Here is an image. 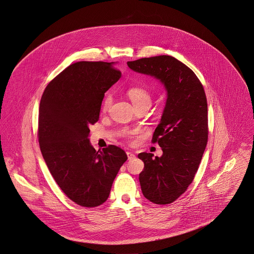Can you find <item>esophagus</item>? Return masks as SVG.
I'll list each match as a JSON object with an SVG mask.
<instances>
[{"label": "esophagus", "instance_id": "obj_1", "mask_svg": "<svg viewBox=\"0 0 254 254\" xmlns=\"http://www.w3.org/2000/svg\"><path fill=\"white\" fill-rule=\"evenodd\" d=\"M127 159L128 160H132V159H134L135 158V155L133 154L132 152H127Z\"/></svg>", "mask_w": 254, "mask_h": 254}]
</instances>
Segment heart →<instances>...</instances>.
Masks as SVG:
<instances>
[{"mask_svg": "<svg viewBox=\"0 0 254 254\" xmlns=\"http://www.w3.org/2000/svg\"><path fill=\"white\" fill-rule=\"evenodd\" d=\"M127 95L134 106H137V105H140L143 103H150L151 101L149 92L144 87H141V86H132V87L128 88ZM111 104H112V96L108 94L104 98V101L102 104V110L107 111L110 108ZM125 134L127 135V134H129V132L126 131Z\"/></svg>", "mask_w": 254, "mask_h": 254, "instance_id": "obj_1", "label": "heart"}]
</instances>
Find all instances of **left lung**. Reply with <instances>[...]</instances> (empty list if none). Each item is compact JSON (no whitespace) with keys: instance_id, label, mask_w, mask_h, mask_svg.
<instances>
[{"instance_id":"8db88e82","label":"left lung","mask_w":254,"mask_h":254,"mask_svg":"<svg viewBox=\"0 0 254 254\" xmlns=\"http://www.w3.org/2000/svg\"><path fill=\"white\" fill-rule=\"evenodd\" d=\"M135 72L160 80L167 101L152 142L162 148L161 157L142 152L139 174L142 193L149 201L165 205L178 199L192 183L208 140L207 99L196 74L171 56H156L127 62Z\"/></svg>"}]
</instances>
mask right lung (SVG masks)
<instances>
[{
  "mask_svg": "<svg viewBox=\"0 0 254 254\" xmlns=\"http://www.w3.org/2000/svg\"><path fill=\"white\" fill-rule=\"evenodd\" d=\"M115 63L77 62L47 85L39 106V145L54 180L64 193L83 207L105 202L127 161L109 145L96 151L89 127L99 120L105 92L122 76Z\"/></svg>",
  "mask_w": 254,
  "mask_h": 254,
  "instance_id": "obj_1",
  "label": "right lung"
}]
</instances>
